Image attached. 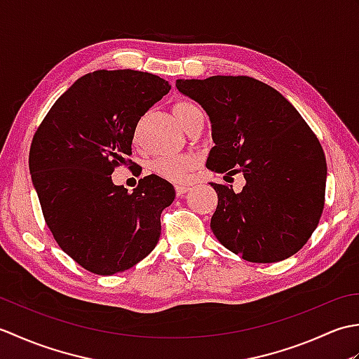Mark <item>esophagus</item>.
I'll list each match as a JSON object with an SVG mask.
<instances>
[{
	"label": "esophagus",
	"instance_id": "34e87169",
	"mask_svg": "<svg viewBox=\"0 0 359 359\" xmlns=\"http://www.w3.org/2000/svg\"><path fill=\"white\" fill-rule=\"evenodd\" d=\"M188 191H189V185H185V184L175 185V194H177V196H184Z\"/></svg>",
	"mask_w": 359,
	"mask_h": 359
}]
</instances>
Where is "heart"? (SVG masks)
<instances>
[{"mask_svg": "<svg viewBox=\"0 0 359 359\" xmlns=\"http://www.w3.org/2000/svg\"><path fill=\"white\" fill-rule=\"evenodd\" d=\"M201 111L196 104L189 102H180L174 106V112L177 116L180 125L184 126L185 121L191 114ZM193 157L188 154H174V156H158L151 162V170L160 177L177 180L187 174V171L193 165Z\"/></svg>", "mask_w": 359, "mask_h": 359, "instance_id": "b5f03b06", "label": "heart"}]
</instances>
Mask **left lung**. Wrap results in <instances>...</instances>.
<instances>
[{
	"label": "left lung",
	"instance_id": "left-lung-1",
	"mask_svg": "<svg viewBox=\"0 0 359 359\" xmlns=\"http://www.w3.org/2000/svg\"><path fill=\"white\" fill-rule=\"evenodd\" d=\"M175 88L210 118L215 147L208 170L245 179L241 193L210 184L217 193L211 217L217 241L248 262H279L297 253L323 215L327 180L324 151L301 114L251 77L182 79Z\"/></svg>",
	"mask_w": 359,
	"mask_h": 359
}]
</instances>
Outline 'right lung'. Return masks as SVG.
Wrapping results in <instances>:
<instances>
[{
  "label": "right lung",
  "instance_id": "add662e5",
  "mask_svg": "<svg viewBox=\"0 0 359 359\" xmlns=\"http://www.w3.org/2000/svg\"><path fill=\"white\" fill-rule=\"evenodd\" d=\"M170 89L149 72L95 71L75 81L36 129L29 171L44 220L60 248L88 271H125L157 245L174 187L151 174L128 193L111 174L131 154L140 117Z\"/></svg>",
  "mask_w": 359,
  "mask_h": 359
}]
</instances>
